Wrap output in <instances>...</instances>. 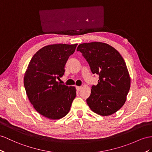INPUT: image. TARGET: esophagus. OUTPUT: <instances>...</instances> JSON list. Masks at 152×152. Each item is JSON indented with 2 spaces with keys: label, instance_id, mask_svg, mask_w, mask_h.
<instances>
[{
  "label": "esophagus",
  "instance_id": "obj_1",
  "mask_svg": "<svg viewBox=\"0 0 152 152\" xmlns=\"http://www.w3.org/2000/svg\"><path fill=\"white\" fill-rule=\"evenodd\" d=\"M76 90H77V91H80L81 90V87H79V86H76Z\"/></svg>",
  "mask_w": 152,
  "mask_h": 152
}]
</instances>
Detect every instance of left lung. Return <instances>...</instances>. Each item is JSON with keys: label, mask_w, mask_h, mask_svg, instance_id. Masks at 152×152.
<instances>
[{"label": "left lung", "mask_w": 152, "mask_h": 152, "mask_svg": "<svg viewBox=\"0 0 152 152\" xmlns=\"http://www.w3.org/2000/svg\"><path fill=\"white\" fill-rule=\"evenodd\" d=\"M93 74L99 76L93 85L87 103L92 111L102 116L113 114L126 100L130 88V77L120 53L105 43L93 42L78 45Z\"/></svg>", "instance_id": "left-lung-1"}]
</instances>
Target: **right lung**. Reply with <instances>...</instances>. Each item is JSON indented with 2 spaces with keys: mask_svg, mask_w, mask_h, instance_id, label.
<instances>
[{
  "mask_svg": "<svg viewBox=\"0 0 152 152\" xmlns=\"http://www.w3.org/2000/svg\"><path fill=\"white\" fill-rule=\"evenodd\" d=\"M76 44L44 46L34 54L24 75V84L31 103L39 114L50 119L67 115L76 98L75 87L56 81L64 75L65 65Z\"/></svg>",
  "mask_w": 152,
  "mask_h": 152,
  "instance_id": "1",
  "label": "right lung"
}]
</instances>
